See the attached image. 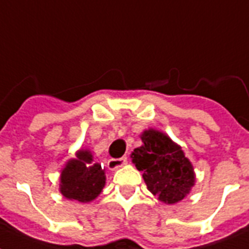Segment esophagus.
Returning <instances> with one entry per match:
<instances>
[{
	"instance_id": "1",
	"label": "esophagus",
	"mask_w": 249,
	"mask_h": 249,
	"mask_svg": "<svg viewBox=\"0 0 249 249\" xmlns=\"http://www.w3.org/2000/svg\"><path fill=\"white\" fill-rule=\"evenodd\" d=\"M126 163H128V158L126 157H121V158H118V160L111 158V160H108L107 167L110 170H118V168L125 166Z\"/></svg>"
}]
</instances>
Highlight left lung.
I'll use <instances>...</instances> for the list:
<instances>
[{
    "mask_svg": "<svg viewBox=\"0 0 249 249\" xmlns=\"http://www.w3.org/2000/svg\"><path fill=\"white\" fill-rule=\"evenodd\" d=\"M139 137L142 145L131 152L130 158L143 172L147 189L167 205L182 201L196 182L194 166L182 147L154 128L145 129Z\"/></svg>",
    "mask_w": 249,
    "mask_h": 249,
    "instance_id": "1",
    "label": "left lung"
}]
</instances>
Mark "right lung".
Returning a JSON list of instances; mask_svg holds the SVG:
<instances>
[{
  "mask_svg": "<svg viewBox=\"0 0 249 249\" xmlns=\"http://www.w3.org/2000/svg\"><path fill=\"white\" fill-rule=\"evenodd\" d=\"M106 185L105 168L101 163L93 162L92 152L81 148L76 158L66 162L60 171L59 192L68 200L91 202L102 192Z\"/></svg>",
  "mask_w": 249,
  "mask_h": 249,
  "instance_id": "right-lung-1",
  "label": "right lung"
}]
</instances>
